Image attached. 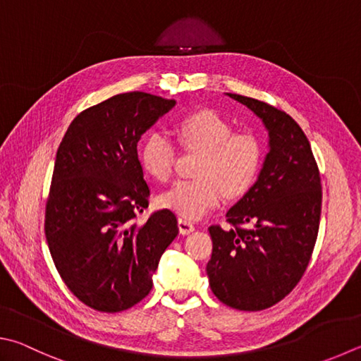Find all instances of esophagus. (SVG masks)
<instances>
[{
  "label": "esophagus",
  "mask_w": 361,
  "mask_h": 361,
  "mask_svg": "<svg viewBox=\"0 0 361 361\" xmlns=\"http://www.w3.org/2000/svg\"><path fill=\"white\" fill-rule=\"evenodd\" d=\"M178 228H180V233L181 235H188L195 231V227L191 221H188L185 218H180L178 219Z\"/></svg>",
  "instance_id": "1"
}]
</instances>
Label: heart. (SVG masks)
I'll use <instances>...</instances> for the list:
<instances>
[{"label":"heart","instance_id":"1","mask_svg":"<svg viewBox=\"0 0 361 361\" xmlns=\"http://www.w3.org/2000/svg\"><path fill=\"white\" fill-rule=\"evenodd\" d=\"M183 148L200 152L192 180H180L159 195V205L183 218L197 219L224 200L245 195L264 166V145L249 133H233L232 123L212 109L186 115L176 124ZM175 147L162 133L142 140L139 161L152 178L167 181L175 164Z\"/></svg>","mask_w":361,"mask_h":361}]
</instances>
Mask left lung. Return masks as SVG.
I'll use <instances>...</instances> for the list:
<instances>
[{"mask_svg": "<svg viewBox=\"0 0 361 361\" xmlns=\"http://www.w3.org/2000/svg\"><path fill=\"white\" fill-rule=\"evenodd\" d=\"M226 94L260 118L270 149L257 181L226 214L232 228H208L213 252L207 274L222 303L262 311L289 295L310 264L322 186L310 140L290 115L252 97Z\"/></svg>", "mask_w": 361, "mask_h": 361, "instance_id": "1", "label": "left lung"}]
</instances>
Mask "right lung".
<instances>
[{"instance_id": "obj_1", "label": "right lung", "mask_w": 361, "mask_h": 361, "mask_svg": "<svg viewBox=\"0 0 361 361\" xmlns=\"http://www.w3.org/2000/svg\"><path fill=\"white\" fill-rule=\"evenodd\" d=\"M175 104L142 91L112 96L78 114L58 147L45 237L64 284L96 311L120 312L145 298L178 235L170 209L135 221L149 195L137 143Z\"/></svg>"}]
</instances>
